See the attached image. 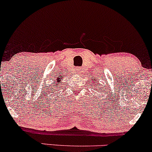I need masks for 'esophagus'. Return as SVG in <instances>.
<instances>
[{"label":"esophagus","instance_id":"1","mask_svg":"<svg viewBox=\"0 0 152 152\" xmlns=\"http://www.w3.org/2000/svg\"><path fill=\"white\" fill-rule=\"evenodd\" d=\"M81 67H77L76 69V72H77V73H81Z\"/></svg>","mask_w":152,"mask_h":152}]
</instances>
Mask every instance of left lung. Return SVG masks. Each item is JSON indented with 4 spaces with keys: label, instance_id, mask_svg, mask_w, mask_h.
<instances>
[{
    "label": "left lung",
    "instance_id": "1",
    "mask_svg": "<svg viewBox=\"0 0 152 152\" xmlns=\"http://www.w3.org/2000/svg\"><path fill=\"white\" fill-rule=\"evenodd\" d=\"M95 79H96V78H95ZM94 84H95V83H94ZM98 88H99V87H98ZM99 91V89L97 90V91Z\"/></svg>",
    "mask_w": 152,
    "mask_h": 152
}]
</instances>
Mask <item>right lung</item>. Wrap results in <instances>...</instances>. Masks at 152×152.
I'll return each mask as SVG.
<instances>
[{
  "label": "right lung",
  "mask_w": 152,
  "mask_h": 152,
  "mask_svg": "<svg viewBox=\"0 0 152 152\" xmlns=\"http://www.w3.org/2000/svg\"><path fill=\"white\" fill-rule=\"evenodd\" d=\"M61 78H62V76H59V77L57 78V79H58V81H56L57 83H60V82H61ZM57 83H56V85ZM55 88H56V87H55ZM53 89H54V88H53ZM52 92H53V90H52ZM54 92H55V91H54Z\"/></svg>",
  "instance_id": "right-lung-1"
}]
</instances>
